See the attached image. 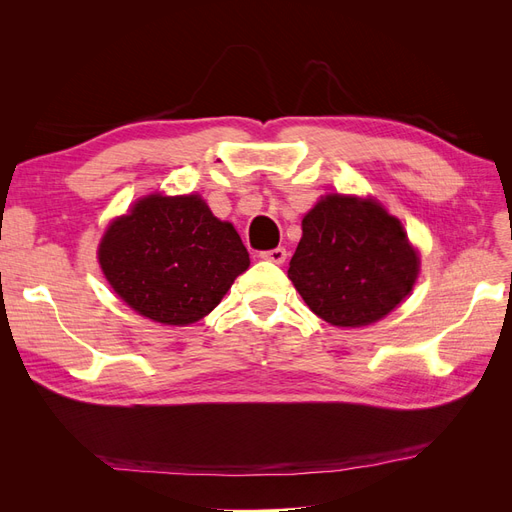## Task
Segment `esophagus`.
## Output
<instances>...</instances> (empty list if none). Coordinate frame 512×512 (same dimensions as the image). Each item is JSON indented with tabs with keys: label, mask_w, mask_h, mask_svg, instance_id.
Returning <instances> with one entry per match:
<instances>
[{
	"label": "esophagus",
	"mask_w": 512,
	"mask_h": 512,
	"mask_svg": "<svg viewBox=\"0 0 512 512\" xmlns=\"http://www.w3.org/2000/svg\"><path fill=\"white\" fill-rule=\"evenodd\" d=\"M260 258L262 260H269V262H275V265H282V262L286 260V250H284V247H275V250L260 252Z\"/></svg>",
	"instance_id": "obj_1"
}]
</instances>
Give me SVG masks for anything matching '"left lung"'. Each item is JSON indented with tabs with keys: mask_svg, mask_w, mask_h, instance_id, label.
<instances>
[{
	"mask_svg": "<svg viewBox=\"0 0 512 512\" xmlns=\"http://www.w3.org/2000/svg\"><path fill=\"white\" fill-rule=\"evenodd\" d=\"M418 254L404 226L371 198L329 194L303 218L288 277L312 312L335 327H365L404 301Z\"/></svg>",
	"mask_w": 512,
	"mask_h": 512,
	"instance_id": "obj_1",
	"label": "left lung"
}]
</instances>
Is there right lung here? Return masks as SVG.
<instances>
[{"instance_id":"right-lung-1","label":"right lung","mask_w":512,"mask_h":512,"mask_svg":"<svg viewBox=\"0 0 512 512\" xmlns=\"http://www.w3.org/2000/svg\"><path fill=\"white\" fill-rule=\"evenodd\" d=\"M98 260L132 309L177 327L205 318L250 267L237 230L194 194L138 200L108 226Z\"/></svg>"}]
</instances>
